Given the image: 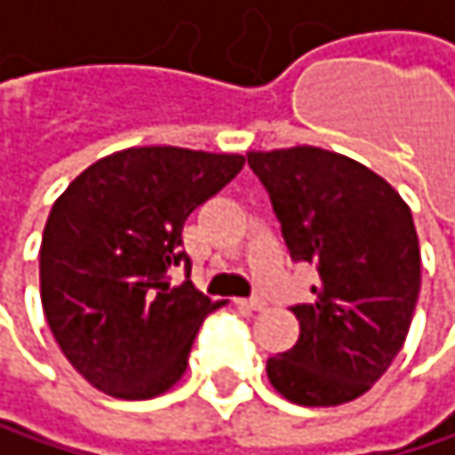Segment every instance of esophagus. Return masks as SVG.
<instances>
[{"mask_svg":"<svg viewBox=\"0 0 455 455\" xmlns=\"http://www.w3.org/2000/svg\"><path fill=\"white\" fill-rule=\"evenodd\" d=\"M237 306H240L243 311H261L267 303H265V300H259V297H251V300H237Z\"/></svg>","mask_w":455,"mask_h":455,"instance_id":"1","label":"esophagus"}]
</instances>
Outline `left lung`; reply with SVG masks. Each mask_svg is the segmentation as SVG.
Masks as SVG:
<instances>
[{
	"instance_id": "obj_1",
	"label": "left lung",
	"mask_w": 455,
	"mask_h": 455,
	"mask_svg": "<svg viewBox=\"0 0 455 455\" xmlns=\"http://www.w3.org/2000/svg\"><path fill=\"white\" fill-rule=\"evenodd\" d=\"M294 261L319 270L314 300L291 306L300 339L267 360L294 404L363 395L404 347L420 291L412 212L371 169L319 147L248 152Z\"/></svg>"
}]
</instances>
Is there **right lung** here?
<instances>
[{"label": "right lung", "mask_w": 455, "mask_h": 455, "mask_svg": "<svg viewBox=\"0 0 455 455\" xmlns=\"http://www.w3.org/2000/svg\"><path fill=\"white\" fill-rule=\"evenodd\" d=\"M245 158L182 147H131L81 172L51 207L40 300L62 355L114 398L166 393L202 322L220 308L190 281L182 226L229 185ZM186 281L171 283V270Z\"/></svg>", "instance_id": "1"}]
</instances>
